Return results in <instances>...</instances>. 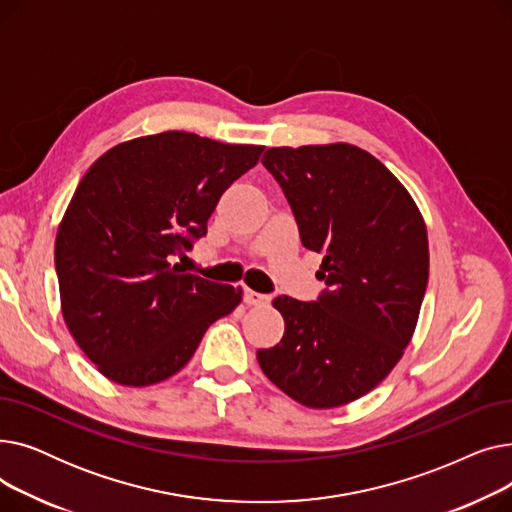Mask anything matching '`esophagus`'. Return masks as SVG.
<instances>
[{"instance_id": "1", "label": "esophagus", "mask_w": 512, "mask_h": 512, "mask_svg": "<svg viewBox=\"0 0 512 512\" xmlns=\"http://www.w3.org/2000/svg\"><path fill=\"white\" fill-rule=\"evenodd\" d=\"M245 303L247 305H253V307H259V305H267L270 303V297H267V294H259V292H255V290H251V288H247L245 290Z\"/></svg>"}]
</instances>
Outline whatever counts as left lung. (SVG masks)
Here are the masks:
<instances>
[{
	"label": "left lung",
	"mask_w": 512,
	"mask_h": 512,
	"mask_svg": "<svg viewBox=\"0 0 512 512\" xmlns=\"http://www.w3.org/2000/svg\"><path fill=\"white\" fill-rule=\"evenodd\" d=\"M303 245L324 255L313 303L274 299L284 336L259 348L261 371L309 409L348 405L378 386L413 338L429 276L423 215L400 180L348 143L272 147Z\"/></svg>",
	"instance_id": "obj_1"
}]
</instances>
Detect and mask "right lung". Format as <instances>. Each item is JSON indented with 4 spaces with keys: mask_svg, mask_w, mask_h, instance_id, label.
Segmentation results:
<instances>
[{
    "mask_svg": "<svg viewBox=\"0 0 512 512\" xmlns=\"http://www.w3.org/2000/svg\"><path fill=\"white\" fill-rule=\"evenodd\" d=\"M261 145H230L168 130L124 141L87 170L56 236L66 326L99 373L143 388L178 373L242 288L184 274L226 188Z\"/></svg>",
    "mask_w": 512,
    "mask_h": 512,
    "instance_id": "1",
    "label": "right lung"
}]
</instances>
